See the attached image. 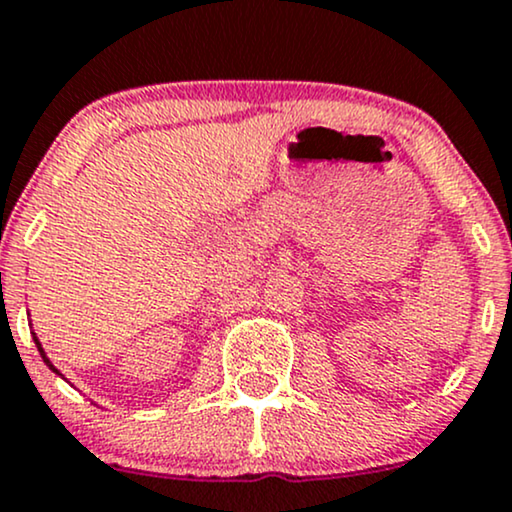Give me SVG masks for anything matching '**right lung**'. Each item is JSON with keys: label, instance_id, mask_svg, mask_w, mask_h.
Returning a JSON list of instances; mask_svg holds the SVG:
<instances>
[{"label": "right lung", "instance_id": "obj_1", "mask_svg": "<svg viewBox=\"0 0 512 512\" xmlns=\"http://www.w3.org/2000/svg\"><path fill=\"white\" fill-rule=\"evenodd\" d=\"M33 341H35V346H38V350H40V355H42V360H45V365H47L49 369H52V372H54V374H57V377H61V379H66V377H64V374H61V372H59V369L52 365V360H49V357H47V353H45V348H42V343L38 341V336H35V334H33Z\"/></svg>", "mask_w": 512, "mask_h": 512}]
</instances>
